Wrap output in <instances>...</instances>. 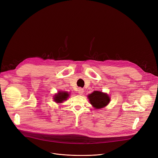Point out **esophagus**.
<instances>
[{
  "label": "esophagus",
  "instance_id": "1",
  "mask_svg": "<svg viewBox=\"0 0 158 158\" xmlns=\"http://www.w3.org/2000/svg\"><path fill=\"white\" fill-rule=\"evenodd\" d=\"M83 93H84V89H83L79 88V89H78V93H79V94H82Z\"/></svg>",
  "mask_w": 158,
  "mask_h": 158
}]
</instances>
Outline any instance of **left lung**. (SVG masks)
<instances>
[{"mask_svg": "<svg viewBox=\"0 0 158 158\" xmlns=\"http://www.w3.org/2000/svg\"><path fill=\"white\" fill-rule=\"evenodd\" d=\"M88 98L90 103L96 109L104 108L110 102V98L106 93L98 91H94Z\"/></svg>", "mask_w": 158, "mask_h": 158, "instance_id": "obj_1", "label": "left lung"}]
</instances>
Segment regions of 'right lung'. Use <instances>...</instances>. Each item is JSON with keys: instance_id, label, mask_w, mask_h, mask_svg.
I'll use <instances>...</instances> for the list:
<instances>
[{"instance_id": "obj_1", "label": "right lung", "mask_w": 158, "mask_h": 158, "mask_svg": "<svg viewBox=\"0 0 158 158\" xmlns=\"http://www.w3.org/2000/svg\"><path fill=\"white\" fill-rule=\"evenodd\" d=\"M69 96V94L66 91H59L58 93L55 94L53 96V100L57 103H63L67 99Z\"/></svg>"}]
</instances>
